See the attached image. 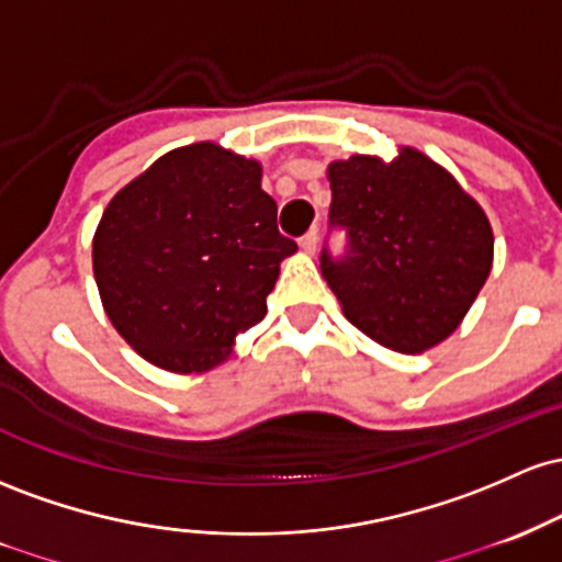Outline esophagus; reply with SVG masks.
I'll return each mask as SVG.
<instances>
[{"instance_id":"obj_1","label":"esophagus","mask_w":562,"mask_h":562,"mask_svg":"<svg viewBox=\"0 0 562 562\" xmlns=\"http://www.w3.org/2000/svg\"><path fill=\"white\" fill-rule=\"evenodd\" d=\"M300 247L302 249H305L307 251V255H313V251H315V247H318V231H307L305 233V236H302L300 238Z\"/></svg>"}]
</instances>
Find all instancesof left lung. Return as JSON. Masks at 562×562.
Segmentation results:
<instances>
[{
    "instance_id": "8db88e82",
    "label": "left lung",
    "mask_w": 562,
    "mask_h": 562,
    "mask_svg": "<svg viewBox=\"0 0 562 562\" xmlns=\"http://www.w3.org/2000/svg\"><path fill=\"white\" fill-rule=\"evenodd\" d=\"M329 228L348 249L321 251V273L345 318L395 352H425L462 324L494 260V233L475 199L414 148L393 161L329 164Z\"/></svg>"
}]
</instances>
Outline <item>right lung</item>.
Segmentation results:
<instances>
[{"label": "right lung", "instance_id": "right-lung-1", "mask_svg": "<svg viewBox=\"0 0 562 562\" xmlns=\"http://www.w3.org/2000/svg\"><path fill=\"white\" fill-rule=\"evenodd\" d=\"M262 167L214 143L164 154L100 217L92 270L113 329L175 374L223 363L260 324L283 257Z\"/></svg>", "mask_w": 562, "mask_h": 562}]
</instances>
